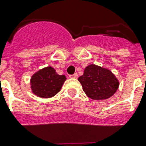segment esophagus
<instances>
[{"label": "esophagus", "mask_w": 146, "mask_h": 146, "mask_svg": "<svg viewBox=\"0 0 146 146\" xmlns=\"http://www.w3.org/2000/svg\"><path fill=\"white\" fill-rule=\"evenodd\" d=\"M69 78H70V79H77L78 78V74L77 73H74L73 75H70Z\"/></svg>", "instance_id": "1"}]
</instances>
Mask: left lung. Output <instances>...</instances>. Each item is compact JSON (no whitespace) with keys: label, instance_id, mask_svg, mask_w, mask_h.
Here are the masks:
<instances>
[{"label":"left lung","instance_id":"obj_1","mask_svg":"<svg viewBox=\"0 0 146 146\" xmlns=\"http://www.w3.org/2000/svg\"><path fill=\"white\" fill-rule=\"evenodd\" d=\"M85 94L92 100L109 99L117 92L119 81L110 70L96 64L85 68L83 75L79 77Z\"/></svg>","mask_w":146,"mask_h":146}]
</instances>
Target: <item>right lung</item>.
Listing matches in <instances>:
<instances>
[{"label": "right lung", "instance_id": "add662e5", "mask_svg": "<svg viewBox=\"0 0 146 146\" xmlns=\"http://www.w3.org/2000/svg\"><path fill=\"white\" fill-rule=\"evenodd\" d=\"M64 75H59L51 66L39 70L32 75L30 80L32 93L41 98H50L61 91L66 81Z\"/></svg>", "mask_w": 146, "mask_h": 146}]
</instances>
